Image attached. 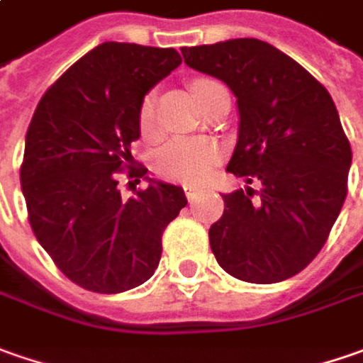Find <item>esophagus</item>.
Wrapping results in <instances>:
<instances>
[{"label": "esophagus", "instance_id": "1", "mask_svg": "<svg viewBox=\"0 0 363 363\" xmlns=\"http://www.w3.org/2000/svg\"><path fill=\"white\" fill-rule=\"evenodd\" d=\"M197 193H199L197 186H191V184H186V186H184V195H186L189 201H193V199L197 197Z\"/></svg>", "mask_w": 363, "mask_h": 363}]
</instances>
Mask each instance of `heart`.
<instances>
[{"label": "heart", "instance_id": "heart-1", "mask_svg": "<svg viewBox=\"0 0 363 363\" xmlns=\"http://www.w3.org/2000/svg\"><path fill=\"white\" fill-rule=\"evenodd\" d=\"M211 81H195L193 91L197 93L199 89L205 87ZM154 119V95H148L142 107H140V125L148 130ZM221 156L219 146L211 140H191V138H181L174 140L166 146L158 156V168L164 172L166 177L181 182H201L213 166L217 164Z\"/></svg>", "mask_w": 363, "mask_h": 363}]
</instances>
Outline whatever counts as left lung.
Returning a JSON list of instances; mask_svg holds the SVG:
<instances>
[{
    "label": "left lung",
    "instance_id": "8db88e82",
    "mask_svg": "<svg viewBox=\"0 0 363 363\" xmlns=\"http://www.w3.org/2000/svg\"><path fill=\"white\" fill-rule=\"evenodd\" d=\"M186 67L235 95L238 144L228 172L254 189L221 195L209 228L217 264L254 284L298 274L323 247L347 195L352 148L327 89L272 44L233 38L181 48Z\"/></svg>",
    "mask_w": 363,
    "mask_h": 363
}]
</instances>
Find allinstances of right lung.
<instances>
[{"mask_svg":"<svg viewBox=\"0 0 363 363\" xmlns=\"http://www.w3.org/2000/svg\"><path fill=\"white\" fill-rule=\"evenodd\" d=\"M174 48L103 42L44 93L26 134L20 170L30 225L60 272L93 292L118 294L158 268L162 231L186 205L177 184L134 166L144 97L181 65ZM144 176L134 199L118 170Z\"/></svg>","mask_w":363,"mask_h":363,"instance_id":"1","label":"right lung"}]
</instances>
